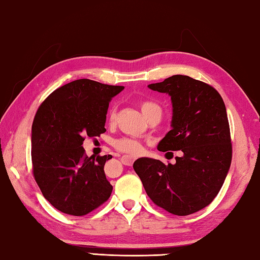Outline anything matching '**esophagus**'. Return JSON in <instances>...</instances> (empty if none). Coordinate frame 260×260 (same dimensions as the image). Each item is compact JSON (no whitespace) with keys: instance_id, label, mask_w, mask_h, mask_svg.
<instances>
[{"instance_id":"esophagus-1","label":"esophagus","mask_w":260,"mask_h":260,"mask_svg":"<svg viewBox=\"0 0 260 260\" xmlns=\"http://www.w3.org/2000/svg\"><path fill=\"white\" fill-rule=\"evenodd\" d=\"M121 161L124 166H133V163L135 162V157L130 155H123L121 157Z\"/></svg>"}]
</instances>
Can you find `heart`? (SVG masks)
I'll list each match as a JSON object with an SVG mask.
<instances>
[{
    "label": "heart",
    "instance_id": "obj_1",
    "mask_svg": "<svg viewBox=\"0 0 260 260\" xmlns=\"http://www.w3.org/2000/svg\"><path fill=\"white\" fill-rule=\"evenodd\" d=\"M139 107L142 109V112L144 114V116L147 118L151 117L154 114H161V107L158 106L156 103L152 102V100H142L139 103ZM115 120V108H112L111 112H109V121L114 122ZM114 147H115L117 151H120L122 153L129 154V155H139L140 153L143 152V145L135 139H130V138H121V139H116L115 142L113 143Z\"/></svg>",
    "mask_w": 260,
    "mask_h": 260
}]
</instances>
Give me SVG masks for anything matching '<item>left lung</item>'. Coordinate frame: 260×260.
I'll return each mask as SVG.
<instances>
[{"mask_svg":"<svg viewBox=\"0 0 260 260\" xmlns=\"http://www.w3.org/2000/svg\"><path fill=\"white\" fill-rule=\"evenodd\" d=\"M149 89L168 93L172 102V129L157 149L181 151L176 163L142 157L134 163L149 199L176 216L209 206L219 193L232 162V139L226 107L210 84L186 75H172Z\"/></svg>","mask_w":260,"mask_h":260,"instance_id":"left-lung-1","label":"left lung"}]
</instances>
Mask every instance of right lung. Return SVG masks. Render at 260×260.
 I'll return each mask as SVG.
<instances>
[{
  "label": "right lung",
  "instance_id": "add662e5",
  "mask_svg": "<svg viewBox=\"0 0 260 260\" xmlns=\"http://www.w3.org/2000/svg\"><path fill=\"white\" fill-rule=\"evenodd\" d=\"M124 89L89 79L70 82L40 105L31 125L33 176L43 197L66 215L85 216L111 197L104 166L112 155L89 157L86 136L104 134L108 104Z\"/></svg>",
  "mask_w": 260,
  "mask_h": 260
}]
</instances>
